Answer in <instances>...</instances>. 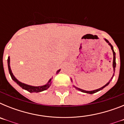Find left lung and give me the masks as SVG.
I'll list each match as a JSON object with an SVG mask.
<instances>
[{"mask_svg": "<svg viewBox=\"0 0 124 124\" xmlns=\"http://www.w3.org/2000/svg\"><path fill=\"white\" fill-rule=\"evenodd\" d=\"M105 41H106V42L108 43V45H109V46H110V48H111V50L112 51V53H113V62H112V66H113V69H114V73H113V75H112V77L111 78V79H110V80H109V81L108 82V83H107L106 84H105L104 86H102V87H101V88H99L97 89H95V90H93V91H86V90H83V89H80V88H78V87H76L75 86H74L73 85V87H75L77 90L81 92H83V93H87V94H94V93H97V92L99 91L102 90V89H103L105 87H106L107 86H108L109 85V84L110 83V81H111L112 79V78H113L114 76V73H115V70H116V53L114 52V48L113 46H112V45L111 44H110V43H109V41H108L107 40H106V39H104ZM71 81L73 82V80H72V79H71Z\"/></svg>", "mask_w": 124, "mask_h": 124, "instance_id": "1", "label": "left lung"}]
</instances>
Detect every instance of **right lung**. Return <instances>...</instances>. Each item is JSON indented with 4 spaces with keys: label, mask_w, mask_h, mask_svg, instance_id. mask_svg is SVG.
<instances>
[{
    "label": "right lung",
    "mask_w": 124,
    "mask_h": 124,
    "mask_svg": "<svg viewBox=\"0 0 124 124\" xmlns=\"http://www.w3.org/2000/svg\"><path fill=\"white\" fill-rule=\"evenodd\" d=\"M10 56L8 57V60H7V64H8V71H9L10 74V76L12 78V79H13L14 81H15V83H17V84H18V86H20L22 89H25V90L28 91L30 93H40V92L43 91H45L46 89L50 87V86L51 85V83H52V81L51 79H53L51 78L49 79V81H48V83L46 84H45V85H43V86H30V85H28V84H25V83H23L22 82L19 81L18 79H17L14 76V75L13 74L12 72V70H11L10 65ZM60 70H58L56 71V74H58L59 72L60 71Z\"/></svg>",
    "instance_id": "obj_1"
}]
</instances>
